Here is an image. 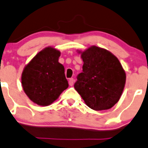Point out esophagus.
Returning a JSON list of instances; mask_svg holds the SVG:
<instances>
[{
	"instance_id": "esophagus-1",
	"label": "esophagus",
	"mask_w": 148,
	"mask_h": 148,
	"mask_svg": "<svg viewBox=\"0 0 148 148\" xmlns=\"http://www.w3.org/2000/svg\"><path fill=\"white\" fill-rule=\"evenodd\" d=\"M74 79L73 78H71L69 79V84L70 86H73V84H74Z\"/></svg>"
}]
</instances>
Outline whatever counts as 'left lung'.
Instances as JSON below:
<instances>
[{
  "label": "left lung",
  "instance_id": "left-lung-1",
  "mask_svg": "<svg viewBox=\"0 0 148 148\" xmlns=\"http://www.w3.org/2000/svg\"><path fill=\"white\" fill-rule=\"evenodd\" d=\"M77 51L84 64L74 88L90 108L110 109L119 100L125 86L126 73L121 63L110 51L95 45Z\"/></svg>",
  "mask_w": 148,
  "mask_h": 148
}]
</instances>
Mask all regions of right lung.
<instances>
[{"instance_id": "right-lung-1", "label": "right lung", "mask_w": 148, "mask_h": 148, "mask_svg": "<svg viewBox=\"0 0 148 148\" xmlns=\"http://www.w3.org/2000/svg\"><path fill=\"white\" fill-rule=\"evenodd\" d=\"M60 56L58 50L47 47L24 68L21 74L23 90L29 98L38 106H49L68 88L64 66L58 62Z\"/></svg>"}]
</instances>
